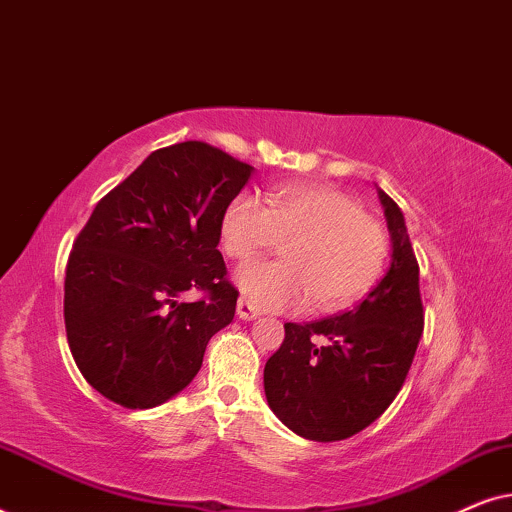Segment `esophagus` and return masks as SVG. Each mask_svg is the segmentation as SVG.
<instances>
[{"label": "esophagus", "mask_w": 512, "mask_h": 512, "mask_svg": "<svg viewBox=\"0 0 512 512\" xmlns=\"http://www.w3.org/2000/svg\"><path fill=\"white\" fill-rule=\"evenodd\" d=\"M237 317L244 319V321L258 319V317H261V310H256V305L251 303L249 298H240V300H237Z\"/></svg>", "instance_id": "esophagus-1"}]
</instances>
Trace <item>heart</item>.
Instances as JSON below:
<instances>
[{"label":"heart","mask_w":512,"mask_h":512,"mask_svg":"<svg viewBox=\"0 0 512 512\" xmlns=\"http://www.w3.org/2000/svg\"><path fill=\"white\" fill-rule=\"evenodd\" d=\"M223 249L235 261L282 249L284 261H256L237 272L244 296L261 310L335 312L366 296L389 258V233L347 193L331 186H291L268 205L244 193L221 223Z\"/></svg>","instance_id":"b5f03b06"}]
</instances>
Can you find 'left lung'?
I'll return each mask as SVG.
<instances>
[{
    "mask_svg": "<svg viewBox=\"0 0 512 512\" xmlns=\"http://www.w3.org/2000/svg\"><path fill=\"white\" fill-rule=\"evenodd\" d=\"M394 242L387 275L352 310L284 324V342L265 363L272 412L317 443L352 438L401 391L424 331L419 263L403 214L380 191Z\"/></svg>",
    "mask_w": 512,
    "mask_h": 512,
    "instance_id": "obj_1",
    "label": "left lung"
}]
</instances>
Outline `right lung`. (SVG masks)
Instances as JSON below:
<instances>
[{"mask_svg": "<svg viewBox=\"0 0 512 512\" xmlns=\"http://www.w3.org/2000/svg\"><path fill=\"white\" fill-rule=\"evenodd\" d=\"M254 167L205 142L153 151L97 202L65 272V328L90 387L156 408L198 375L240 291L219 251L223 214ZM186 290L203 298L184 304Z\"/></svg>", "mask_w": 512, "mask_h": 512, "instance_id": "1", "label": "right lung"}]
</instances>
